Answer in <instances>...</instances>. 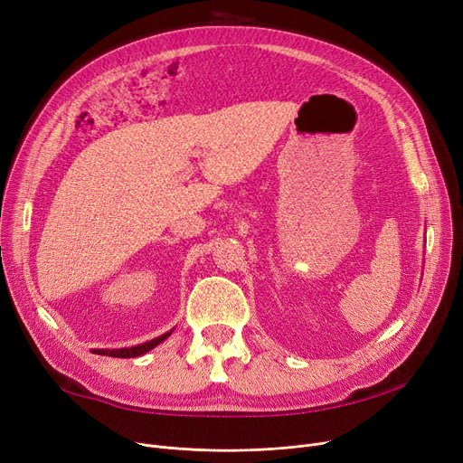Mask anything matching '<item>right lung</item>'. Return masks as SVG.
<instances>
[{"instance_id": "add662e5", "label": "right lung", "mask_w": 463, "mask_h": 463, "mask_svg": "<svg viewBox=\"0 0 463 463\" xmlns=\"http://www.w3.org/2000/svg\"><path fill=\"white\" fill-rule=\"evenodd\" d=\"M173 334V330L152 339V342H146V344H140V345H135V347H124V349H93L91 353H97V354H107V356H114V358H135V356H140L144 353L152 351L154 347H157L161 342H165V339Z\"/></svg>"}]
</instances>
